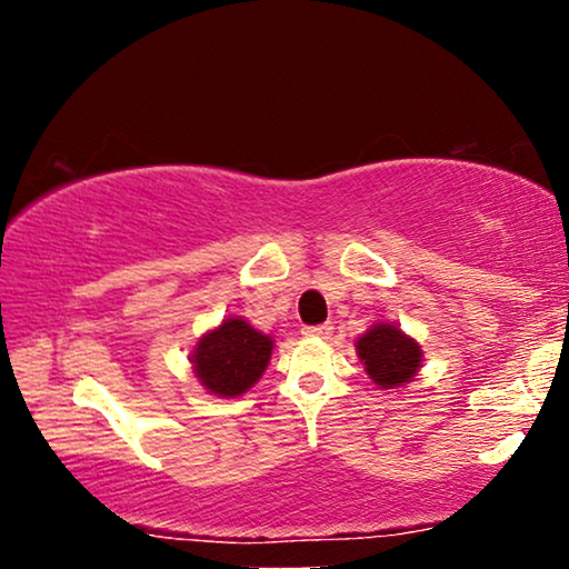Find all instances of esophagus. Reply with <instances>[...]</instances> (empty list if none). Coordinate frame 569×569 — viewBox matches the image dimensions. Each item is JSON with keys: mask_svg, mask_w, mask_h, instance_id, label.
<instances>
[{"mask_svg": "<svg viewBox=\"0 0 569 569\" xmlns=\"http://www.w3.org/2000/svg\"><path fill=\"white\" fill-rule=\"evenodd\" d=\"M331 331H333V326H331V323L306 326V329H302V333H306V337H316V339H329V337H331Z\"/></svg>", "mask_w": 569, "mask_h": 569, "instance_id": "34e87169", "label": "esophagus"}]
</instances>
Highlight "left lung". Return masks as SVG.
Returning a JSON list of instances; mask_svg holds the SVG:
<instances>
[{
  "instance_id": "obj_1",
  "label": "left lung",
  "mask_w": 569,
  "mask_h": 569,
  "mask_svg": "<svg viewBox=\"0 0 569 569\" xmlns=\"http://www.w3.org/2000/svg\"><path fill=\"white\" fill-rule=\"evenodd\" d=\"M357 355L378 388H399L411 383L422 368V349L393 323H376L357 339Z\"/></svg>"
}]
</instances>
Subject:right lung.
Masks as SVG:
<instances>
[{
    "label": "right lung",
    "instance_id": "add662e5",
    "mask_svg": "<svg viewBox=\"0 0 569 569\" xmlns=\"http://www.w3.org/2000/svg\"><path fill=\"white\" fill-rule=\"evenodd\" d=\"M274 341L243 318H224L191 352L199 383L220 399H236L263 376Z\"/></svg>",
    "mask_w": 569,
    "mask_h": 569
}]
</instances>
